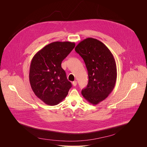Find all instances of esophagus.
I'll use <instances>...</instances> for the list:
<instances>
[{
    "instance_id": "esophagus-1",
    "label": "esophagus",
    "mask_w": 147,
    "mask_h": 147,
    "mask_svg": "<svg viewBox=\"0 0 147 147\" xmlns=\"http://www.w3.org/2000/svg\"><path fill=\"white\" fill-rule=\"evenodd\" d=\"M73 86H77V81H73Z\"/></svg>"
}]
</instances>
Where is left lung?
<instances>
[{
	"label": "left lung",
	"mask_w": 147,
	"mask_h": 147,
	"mask_svg": "<svg viewBox=\"0 0 147 147\" xmlns=\"http://www.w3.org/2000/svg\"><path fill=\"white\" fill-rule=\"evenodd\" d=\"M75 51L84 61L88 74V83L82 90V95L89 103L97 105L108 96L115 86V58L105 45L92 38L81 41Z\"/></svg>",
	"instance_id": "left-lung-1"
}]
</instances>
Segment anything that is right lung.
<instances>
[{
  "label": "right lung",
  "mask_w": 147,
  "mask_h": 147,
  "mask_svg": "<svg viewBox=\"0 0 147 147\" xmlns=\"http://www.w3.org/2000/svg\"><path fill=\"white\" fill-rule=\"evenodd\" d=\"M74 47V42H53L39 51L32 59L29 73L31 88L48 105L61 102L71 87L61 64Z\"/></svg>",
  "instance_id": "right-lung-1"
}]
</instances>
